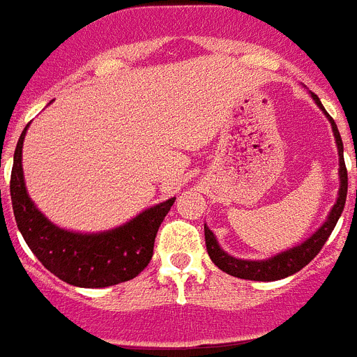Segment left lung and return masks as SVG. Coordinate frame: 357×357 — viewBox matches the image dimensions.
Returning a JSON list of instances; mask_svg holds the SVG:
<instances>
[{
	"instance_id": "8db88e82",
	"label": "left lung",
	"mask_w": 357,
	"mask_h": 357,
	"mask_svg": "<svg viewBox=\"0 0 357 357\" xmlns=\"http://www.w3.org/2000/svg\"><path fill=\"white\" fill-rule=\"evenodd\" d=\"M312 98L315 100V104L319 106L321 112L326 115V119L332 124V132H334L335 144H337V153H339V192L337 199H335L334 207L328 213L326 220L323 222L317 231H315L312 236L301 242V244L294 245V248L286 249V251H280V253L269 257V259L264 260H244L236 259L233 255L225 253L224 249L220 248L218 240L214 236V233L205 225V245H207V253L211 257V260L214 262V266H218L222 271H225L227 275H233V277H238V279L245 280H260V282H273V280L286 279L289 275L297 273L301 269L310 264L315 259V255L319 253L321 248L326 244V240L334 231L335 224H337L339 216L343 213L344 202H347V190H349V176H347V167H344L343 159V141H341V135H339V130L335 126L334 119L330 117L326 109L323 108L319 97L314 93Z\"/></svg>"
}]
</instances>
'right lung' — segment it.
Here are the masks:
<instances>
[{
	"label": "right lung",
	"instance_id": "add662e5",
	"mask_svg": "<svg viewBox=\"0 0 357 357\" xmlns=\"http://www.w3.org/2000/svg\"><path fill=\"white\" fill-rule=\"evenodd\" d=\"M29 124L14 150L10 199L16 224L36 259L63 282L78 288H108L137 277L153 255L155 234L174 199L144 208L119 227L78 233L58 227L36 207L25 187L22 150Z\"/></svg>",
	"mask_w": 357,
	"mask_h": 357
}]
</instances>
